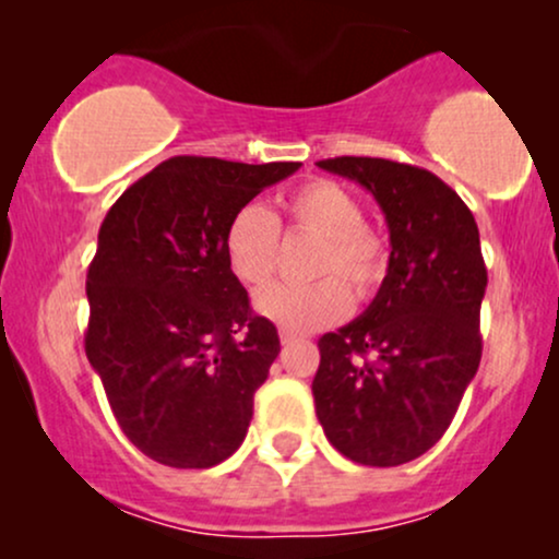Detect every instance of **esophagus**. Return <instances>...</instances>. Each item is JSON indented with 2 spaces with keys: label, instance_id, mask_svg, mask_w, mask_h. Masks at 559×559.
<instances>
[{
  "label": "esophagus",
  "instance_id": "esophagus-1",
  "mask_svg": "<svg viewBox=\"0 0 559 559\" xmlns=\"http://www.w3.org/2000/svg\"><path fill=\"white\" fill-rule=\"evenodd\" d=\"M294 342H299V336L294 331H286V329H281V344H294Z\"/></svg>",
  "mask_w": 559,
  "mask_h": 559
}]
</instances>
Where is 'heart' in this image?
<instances>
[{"label": "heart", "instance_id": "obj_1", "mask_svg": "<svg viewBox=\"0 0 559 559\" xmlns=\"http://www.w3.org/2000/svg\"><path fill=\"white\" fill-rule=\"evenodd\" d=\"M281 213L271 215L260 204H243L230 215L223 234V254L230 275L247 288H262L273 278L278 262L281 228L288 234L318 236L310 275L312 284H278L254 299L262 318L281 329L307 333L342 320L352 295L368 299L381 286L389 267V241L376 226L362 221L360 199L329 178L297 186L281 199ZM350 288L346 289L345 286Z\"/></svg>", "mask_w": 559, "mask_h": 559}]
</instances>
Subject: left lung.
<instances>
[{"instance_id":"1","label":"left lung","mask_w":559,"mask_h":559,"mask_svg":"<svg viewBox=\"0 0 559 559\" xmlns=\"http://www.w3.org/2000/svg\"><path fill=\"white\" fill-rule=\"evenodd\" d=\"M381 204L389 271L360 318L320 336L312 396L352 463L394 467L428 452L480 362L486 265L476 217L431 170L381 157L320 159Z\"/></svg>"}]
</instances>
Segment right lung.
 I'll return each mask as SVG.
<instances>
[{
    "mask_svg": "<svg viewBox=\"0 0 559 559\" xmlns=\"http://www.w3.org/2000/svg\"><path fill=\"white\" fill-rule=\"evenodd\" d=\"M299 163L170 157L128 186L88 265L86 357L133 447L213 467L241 447L281 352L223 254L230 215Z\"/></svg>",
    "mask_w": 559,
    "mask_h": 559,
    "instance_id": "add662e5",
    "label": "right lung"
}]
</instances>
